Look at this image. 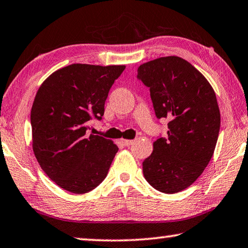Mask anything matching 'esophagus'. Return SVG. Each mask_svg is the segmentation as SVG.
Returning <instances> with one entry per match:
<instances>
[{"label":"esophagus","mask_w":248,"mask_h":248,"mask_svg":"<svg viewBox=\"0 0 248 248\" xmlns=\"http://www.w3.org/2000/svg\"><path fill=\"white\" fill-rule=\"evenodd\" d=\"M120 142L123 143L125 147H129V145H131L133 143V140H127V139H120Z\"/></svg>","instance_id":"esophagus-1"}]
</instances>
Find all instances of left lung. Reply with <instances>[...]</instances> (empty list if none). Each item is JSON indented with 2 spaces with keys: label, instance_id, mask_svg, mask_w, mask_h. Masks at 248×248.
Returning a JSON list of instances; mask_svg holds the SVG:
<instances>
[{
  "label": "left lung",
  "instance_id": "1",
  "mask_svg": "<svg viewBox=\"0 0 248 248\" xmlns=\"http://www.w3.org/2000/svg\"><path fill=\"white\" fill-rule=\"evenodd\" d=\"M138 79L150 88L156 118H168V137L153 142L143 161L145 180L155 190L173 194L203 173L217 142L221 115L210 82L178 56L140 65Z\"/></svg>",
  "mask_w": 248,
  "mask_h": 248
}]
</instances>
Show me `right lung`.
<instances>
[{
  "mask_svg": "<svg viewBox=\"0 0 248 248\" xmlns=\"http://www.w3.org/2000/svg\"><path fill=\"white\" fill-rule=\"evenodd\" d=\"M124 68L72 64L37 90L31 110L34 155L47 176L70 193H87L107 176L118 147L86 131L93 118L101 120L109 90Z\"/></svg>",
  "mask_w": 248,
  "mask_h": 248,
  "instance_id": "obj_1",
  "label": "right lung"
}]
</instances>
